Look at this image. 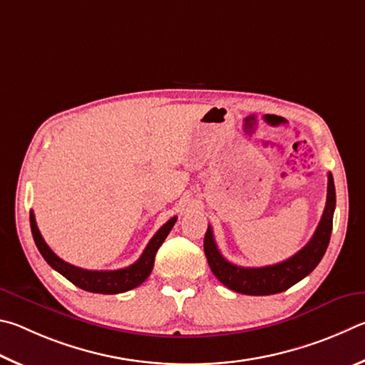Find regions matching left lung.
Returning <instances> with one entry per match:
<instances>
[{
  "mask_svg": "<svg viewBox=\"0 0 365 365\" xmlns=\"http://www.w3.org/2000/svg\"><path fill=\"white\" fill-rule=\"evenodd\" d=\"M334 212H335V184L331 173H329L327 184V202L319 221L314 235L302 250L293 255L292 258L282 261V263L263 266V267H242L235 266L222 257L213 237L212 226H208L205 239H203V250L208 259L210 269L215 277L222 285L244 295H274V293L285 292L304 279L309 272L316 269L321 263L325 250H327L331 226H334Z\"/></svg>",
  "mask_w": 365,
  "mask_h": 365,
  "instance_id": "obj_1",
  "label": "left lung"
}]
</instances>
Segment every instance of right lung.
<instances>
[{
    "instance_id": "right-lung-1",
    "label": "right lung",
    "mask_w": 365,
    "mask_h": 365,
    "mask_svg": "<svg viewBox=\"0 0 365 365\" xmlns=\"http://www.w3.org/2000/svg\"><path fill=\"white\" fill-rule=\"evenodd\" d=\"M176 220V216H173L171 220L166 221L165 225L158 229L149 244H147L145 250L140 255V258L136 263L123 267V269L115 271H88L70 263H66V261L61 259L53 250H51L46 242L41 237L40 231H38L34 212H30L31 234H34L36 248L40 250L41 257L46 259V263L53 267V269L62 274V276L70 280L73 285L80 287V289L86 292L104 293V295H112V293H121L136 289L138 285L143 284L144 280L149 277L158 248L163 244V240L166 239V235L170 234L173 226H175Z\"/></svg>"
}]
</instances>
